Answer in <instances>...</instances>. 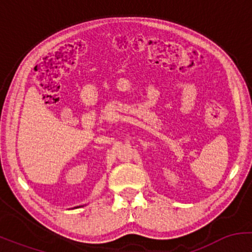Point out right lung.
<instances>
[{
    "instance_id": "1",
    "label": "right lung",
    "mask_w": 252,
    "mask_h": 252,
    "mask_svg": "<svg viewBox=\"0 0 252 252\" xmlns=\"http://www.w3.org/2000/svg\"><path fill=\"white\" fill-rule=\"evenodd\" d=\"M77 207H78V206H77Z\"/></svg>"
}]
</instances>
